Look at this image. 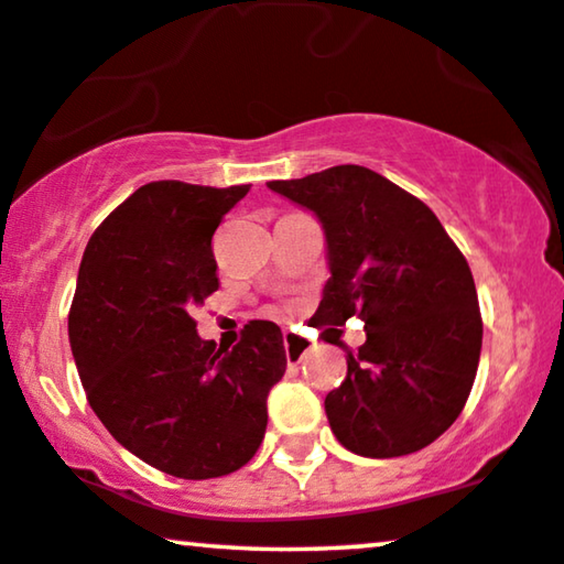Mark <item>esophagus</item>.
Masks as SVG:
<instances>
[{"mask_svg": "<svg viewBox=\"0 0 564 564\" xmlns=\"http://www.w3.org/2000/svg\"><path fill=\"white\" fill-rule=\"evenodd\" d=\"M282 341H284V354H288V361H303L305 354L311 351V341L297 334H290V330H284Z\"/></svg>", "mask_w": 564, "mask_h": 564, "instance_id": "esophagus-1", "label": "esophagus"}]
</instances>
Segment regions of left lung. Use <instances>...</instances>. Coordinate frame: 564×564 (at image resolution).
I'll use <instances>...</instances> for the list:
<instances>
[{
	"label": "left lung",
	"mask_w": 564,
	"mask_h": 564,
	"mask_svg": "<svg viewBox=\"0 0 564 564\" xmlns=\"http://www.w3.org/2000/svg\"><path fill=\"white\" fill-rule=\"evenodd\" d=\"M269 189L318 218L328 282L315 326L365 321L326 395L338 442L359 457L419 452L457 421L473 390L482 318L467 259L419 197L365 166H330Z\"/></svg>",
	"instance_id": "8db88e82"
}]
</instances>
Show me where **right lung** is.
<instances>
[{
  "instance_id": "right-lung-1",
  "label": "right lung",
  "mask_w": 564,
  "mask_h": 564,
  "mask_svg": "<svg viewBox=\"0 0 564 564\" xmlns=\"http://www.w3.org/2000/svg\"><path fill=\"white\" fill-rule=\"evenodd\" d=\"M249 192L176 180L138 187L84 249L68 341L91 411L130 454L182 480L241 469L288 369L272 321L234 349L197 336L192 307L218 290L213 234Z\"/></svg>"
}]
</instances>
